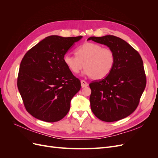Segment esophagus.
<instances>
[{
    "mask_svg": "<svg viewBox=\"0 0 158 158\" xmlns=\"http://www.w3.org/2000/svg\"><path fill=\"white\" fill-rule=\"evenodd\" d=\"M81 85H82V88H84V87H87L88 85V84L85 82V81L84 80H81Z\"/></svg>",
    "mask_w": 158,
    "mask_h": 158,
    "instance_id": "esophagus-1",
    "label": "esophagus"
}]
</instances>
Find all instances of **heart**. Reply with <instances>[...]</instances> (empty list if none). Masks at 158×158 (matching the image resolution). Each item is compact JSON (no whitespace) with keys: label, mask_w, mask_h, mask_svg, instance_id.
Returning <instances> with one entry per match:
<instances>
[{"label":"heart","mask_w":158,"mask_h":158,"mask_svg":"<svg viewBox=\"0 0 158 158\" xmlns=\"http://www.w3.org/2000/svg\"><path fill=\"white\" fill-rule=\"evenodd\" d=\"M76 56L66 54L64 63L73 74H78L84 66V75L93 79L106 78L112 71L115 61L114 52L94 43H85L76 48Z\"/></svg>","instance_id":"heart-1"}]
</instances>
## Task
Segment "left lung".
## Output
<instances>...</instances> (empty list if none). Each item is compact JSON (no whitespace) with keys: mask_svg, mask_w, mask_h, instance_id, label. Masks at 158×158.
Masks as SVG:
<instances>
[{"mask_svg":"<svg viewBox=\"0 0 158 158\" xmlns=\"http://www.w3.org/2000/svg\"><path fill=\"white\" fill-rule=\"evenodd\" d=\"M88 40L107 46L115 56L110 74L89 84L91 109L103 121L121 120L135 111L146 88L142 59L131 45L116 36L90 37Z\"/></svg>","mask_w":158,"mask_h":158,"instance_id":"8db88e82","label":"left lung"}]
</instances>
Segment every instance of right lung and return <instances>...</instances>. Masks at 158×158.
<instances>
[{"instance_id": "obj_1", "label": "right lung", "mask_w": 158, "mask_h": 158, "mask_svg": "<svg viewBox=\"0 0 158 158\" xmlns=\"http://www.w3.org/2000/svg\"><path fill=\"white\" fill-rule=\"evenodd\" d=\"M82 36L45 37L28 51L19 69L17 85L23 104L33 117L45 122L61 120L81 83L64 63L66 52Z\"/></svg>"}]
</instances>
